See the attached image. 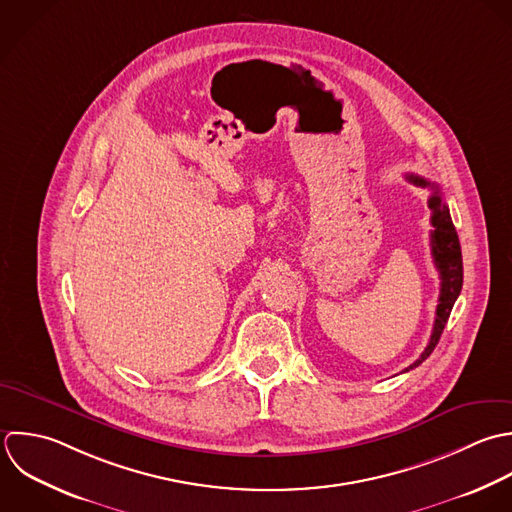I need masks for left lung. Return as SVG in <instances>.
I'll use <instances>...</instances> for the list:
<instances>
[{
	"mask_svg": "<svg viewBox=\"0 0 512 512\" xmlns=\"http://www.w3.org/2000/svg\"><path fill=\"white\" fill-rule=\"evenodd\" d=\"M413 183L421 185V187H431L433 195L429 197V209L433 211L431 215V223H433V233H431V247H433V259L435 265L439 269L441 275V295H439V305H437V315H435V325H433V333L429 339V345L425 347V351L421 353V357L405 371H411L415 367H419L437 347L443 329L451 317L453 305L457 301V297L461 295L463 289V255H461V243H459V235L457 229L453 225L449 207L443 199L441 187L437 183L427 181L425 177L419 175H407Z\"/></svg>",
	"mask_w": 512,
	"mask_h": 512,
	"instance_id": "8db88e82",
	"label": "left lung"
}]
</instances>
